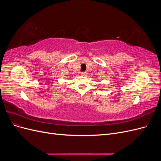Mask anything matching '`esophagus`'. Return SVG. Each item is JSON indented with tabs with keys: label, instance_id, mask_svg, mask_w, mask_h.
Here are the masks:
<instances>
[{
	"label": "esophagus",
	"instance_id": "obj_1",
	"mask_svg": "<svg viewBox=\"0 0 161 161\" xmlns=\"http://www.w3.org/2000/svg\"><path fill=\"white\" fill-rule=\"evenodd\" d=\"M86 74H87V73H86V72H81V75H82V76H86Z\"/></svg>",
	"mask_w": 161,
	"mask_h": 161
}]
</instances>
